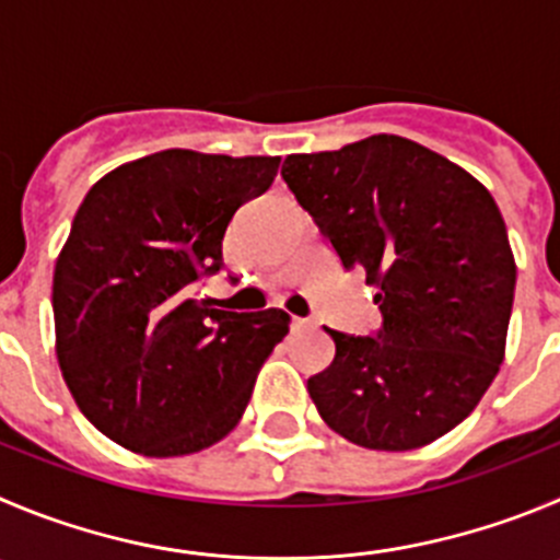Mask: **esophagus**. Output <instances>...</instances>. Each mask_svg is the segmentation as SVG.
<instances>
[{
    "instance_id": "esophagus-1",
    "label": "esophagus",
    "mask_w": 560,
    "mask_h": 560,
    "mask_svg": "<svg viewBox=\"0 0 560 560\" xmlns=\"http://www.w3.org/2000/svg\"><path fill=\"white\" fill-rule=\"evenodd\" d=\"M292 328L295 331H306V328H315V323L306 320V317H292Z\"/></svg>"
}]
</instances>
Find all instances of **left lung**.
<instances>
[{"label":"left lung","instance_id":"1","mask_svg":"<svg viewBox=\"0 0 560 560\" xmlns=\"http://www.w3.org/2000/svg\"><path fill=\"white\" fill-rule=\"evenodd\" d=\"M287 187L345 270L378 287L381 331H334L306 389L331 431L370 451H415L458 425L505 357L516 265L492 192L436 151L373 135L290 154Z\"/></svg>","mask_w":560,"mask_h":560}]
</instances>
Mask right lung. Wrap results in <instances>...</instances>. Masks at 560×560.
<instances>
[{
  "label": "right lung",
  "instance_id": "1",
  "mask_svg": "<svg viewBox=\"0 0 560 560\" xmlns=\"http://www.w3.org/2000/svg\"><path fill=\"white\" fill-rule=\"evenodd\" d=\"M279 156L168 149L109 171L77 209L51 281L57 362L82 415L151 458L215 445L290 331L281 310L223 312L198 281Z\"/></svg>",
  "mask_w": 560,
  "mask_h": 560
}]
</instances>
